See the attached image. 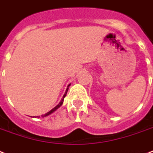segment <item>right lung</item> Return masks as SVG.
Wrapping results in <instances>:
<instances>
[{
	"label": "right lung",
	"mask_w": 153,
	"mask_h": 153,
	"mask_svg": "<svg viewBox=\"0 0 153 153\" xmlns=\"http://www.w3.org/2000/svg\"><path fill=\"white\" fill-rule=\"evenodd\" d=\"M70 85H71V84H69V85H68V86H67V90H66V91H65V94H64V95L62 96V100H61V102H60L59 103V104H58L57 105H56V106H55V107H54V108H53V109H51V110H50V111H49V112H48V113H47V114H44V115H42V116H41L42 117H47V116H48V115H50V114H52V113H54V112H55V110H56V109H59V107L61 106V105H62V103H63V99H64L65 96L67 95V91H68V87H69V86H70ZM39 117V116H36V117Z\"/></svg>",
	"instance_id": "add662e5"
}]
</instances>
